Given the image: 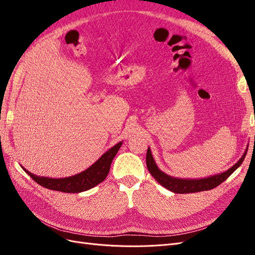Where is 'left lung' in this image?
Returning a JSON list of instances; mask_svg holds the SVG:
<instances>
[{
    "label": "left lung",
    "instance_id": "left-lung-1",
    "mask_svg": "<svg viewBox=\"0 0 255 255\" xmlns=\"http://www.w3.org/2000/svg\"><path fill=\"white\" fill-rule=\"evenodd\" d=\"M247 151L248 150H246L241 159H239L234 166L229 168L227 171H223L221 173L207 177H202V179H180V177H173L171 175L166 174L157 167L155 160L153 158L150 148H148V151H146L145 161L148 170L161 186H164L168 190L174 192V194H191V192H199L213 189L215 187H217L223 181H226L228 177L242 165L246 157Z\"/></svg>",
    "mask_w": 255,
    "mask_h": 255
}]
</instances>
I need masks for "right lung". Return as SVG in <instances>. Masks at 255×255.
Listing matches in <instances>:
<instances>
[{
	"label": "right lung",
	"instance_id": "add662e5",
	"mask_svg": "<svg viewBox=\"0 0 255 255\" xmlns=\"http://www.w3.org/2000/svg\"><path fill=\"white\" fill-rule=\"evenodd\" d=\"M122 141L115 144L113 148L106 151L94 165H91L86 170L72 176L61 177V179H56V177L52 179V177L36 175L26 170L24 167H21L29 176H32V179L36 183L41 185L42 187L61 192H69V194H78V192L94 188L106 179L107 174L110 172L112 161L116 154L118 153Z\"/></svg>",
	"mask_w": 255,
	"mask_h": 255
}]
</instances>
